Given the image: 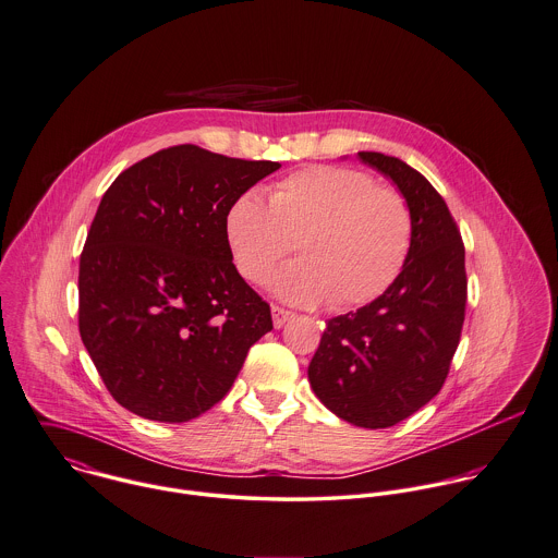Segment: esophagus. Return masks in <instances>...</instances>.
Segmentation results:
<instances>
[{
  "mask_svg": "<svg viewBox=\"0 0 558 558\" xmlns=\"http://www.w3.org/2000/svg\"><path fill=\"white\" fill-rule=\"evenodd\" d=\"M271 317H274V326H276V328H282V326L293 317V313L287 311V308H282V306H278V304H274V306H271Z\"/></svg>",
  "mask_w": 558,
  "mask_h": 558,
  "instance_id": "obj_1",
  "label": "esophagus"
}]
</instances>
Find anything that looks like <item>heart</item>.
Instances as JSON below:
<instances>
[{
	"instance_id": "obj_1",
	"label": "heart",
	"mask_w": 558,
	"mask_h": 558,
	"mask_svg": "<svg viewBox=\"0 0 558 558\" xmlns=\"http://www.w3.org/2000/svg\"><path fill=\"white\" fill-rule=\"evenodd\" d=\"M226 236L236 269L254 284H265L295 245L300 260L276 276L274 291L291 304L328 300L345 311L376 300L400 276L413 213L374 175L319 165L276 182L267 204L254 191L241 193L228 208Z\"/></svg>"
}]
</instances>
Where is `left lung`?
I'll return each instance as SVG.
<instances>
[{
    "label": "left lung",
    "instance_id": "obj_1",
    "mask_svg": "<svg viewBox=\"0 0 558 558\" xmlns=\"http://www.w3.org/2000/svg\"><path fill=\"white\" fill-rule=\"evenodd\" d=\"M359 156L407 197L413 241L380 298L328 322L308 380L337 417L376 430L400 424L441 391L461 341L468 274L461 232L435 186L400 158Z\"/></svg>",
    "mask_w": 558,
    "mask_h": 558
}]
</instances>
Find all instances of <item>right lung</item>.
<instances>
[{
	"label": "right lung",
	"mask_w": 558,
	"mask_h": 558,
	"mask_svg": "<svg viewBox=\"0 0 558 558\" xmlns=\"http://www.w3.org/2000/svg\"><path fill=\"white\" fill-rule=\"evenodd\" d=\"M276 169L184 143L134 162L104 193L80 254L77 326L130 413L199 417L274 328L269 304L232 263L226 215Z\"/></svg>",
	"instance_id": "1"
}]
</instances>
